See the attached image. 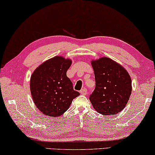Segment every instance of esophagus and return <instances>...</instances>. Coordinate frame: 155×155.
Here are the masks:
<instances>
[{"mask_svg": "<svg viewBox=\"0 0 155 155\" xmlns=\"http://www.w3.org/2000/svg\"><path fill=\"white\" fill-rule=\"evenodd\" d=\"M80 93L83 94V95H86V94H87V89L84 88L83 89H82V90L80 91Z\"/></svg>", "mask_w": 155, "mask_h": 155, "instance_id": "34e87169", "label": "esophagus"}]
</instances>
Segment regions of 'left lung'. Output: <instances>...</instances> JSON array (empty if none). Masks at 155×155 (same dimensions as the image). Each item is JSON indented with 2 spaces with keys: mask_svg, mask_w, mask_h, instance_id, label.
Instances as JSON below:
<instances>
[{
  "mask_svg": "<svg viewBox=\"0 0 155 155\" xmlns=\"http://www.w3.org/2000/svg\"><path fill=\"white\" fill-rule=\"evenodd\" d=\"M96 86L89 97L97 112L114 115L121 112L131 94V79L127 70L107 57L91 61Z\"/></svg>",
  "mask_w": 155,
  "mask_h": 155,
  "instance_id": "1",
  "label": "left lung"
}]
</instances>
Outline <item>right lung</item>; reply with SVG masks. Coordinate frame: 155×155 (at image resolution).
<instances>
[{"instance_id": "right-lung-1", "label": "right lung", "mask_w": 155, "mask_h": 155, "mask_svg": "<svg viewBox=\"0 0 155 155\" xmlns=\"http://www.w3.org/2000/svg\"><path fill=\"white\" fill-rule=\"evenodd\" d=\"M71 59L55 56L39 65L32 73L30 82L34 104L43 114L58 117L69 109L80 93L73 90L67 71Z\"/></svg>"}]
</instances>
